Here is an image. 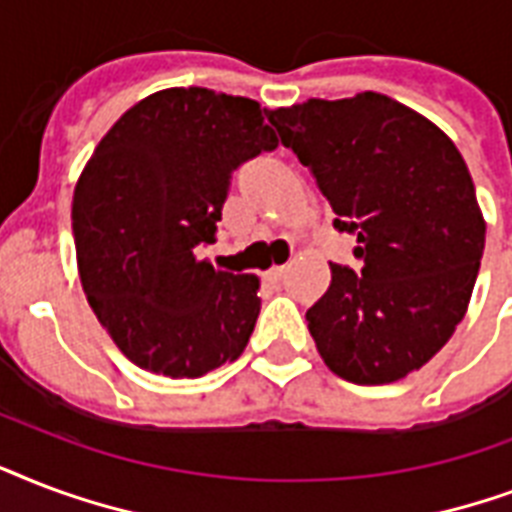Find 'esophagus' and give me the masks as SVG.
I'll return each mask as SVG.
<instances>
[{"label": "esophagus", "mask_w": 512, "mask_h": 512, "mask_svg": "<svg viewBox=\"0 0 512 512\" xmlns=\"http://www.w3.org/2000/svg\"><path fill=\"white\" fill-rule=\"evenodd\" d=\"M283 277H285V267H272L267 272V280L272 285H277V283H283Z\"/></svg>", "instance_id": "1"}]
</instances>
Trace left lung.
<instances>
[{
    "label": "left lung",
    "instance_id": "8db88e82",
    "mask_svg": "<svg viewBox=\"0 0 512 512\" xmlns=\"http://www.w3.org/2000/svg\"><path fill=\"white\" fill-rule=\"evenodd\" d=\"M269 122L358 237L363 267L331 264L307 310L320 358L352 384L417 371L465 318L483 256L481 208L457 146L430 120L379 93L310 98Z\"/></svg>",
    "mask_w": 512,
    "mask_h": 512
}]
</instances>
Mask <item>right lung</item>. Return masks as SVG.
Returning <instances> with one entry per match:
<instances>
[{"mask_svg":"<svg viewBox=\"0 0 512 512\" xmlns=\"http://www.w3.org/2000/svg\"><path fill=\"white\" fill-rule=\"evenodd\" d=\"M267 114V112H264ZM261 106L208 87H173L122 114L74 192L82 288L125 358L194 379L243 355L259 277L202 261L232 173L277 149Z\"/></svg>","mask_w":512,"mask_h":512,"instance_id":"1","label":"right lung"}]
</instances>
